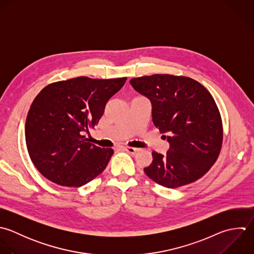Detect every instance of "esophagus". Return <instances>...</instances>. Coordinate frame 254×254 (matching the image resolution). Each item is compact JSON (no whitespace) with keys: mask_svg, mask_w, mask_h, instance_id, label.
I'll return each mask as SVG.
<instances>
[{"mask_svg":"<svg viewBox=\"0 0 254 254\" xmlns=\"http://www.w3.org/2000/svg\"><path fill=\"white\" fill-rule=\"evenodd\" d=\"M124 149H125L126 151L129 152V153H135V152L138 150V148L131 147V146H125V147H124Z\"/></svg>","mask_w":254,"mask_h":254,"instance_id":"1","label":"esophagus"}]
</instances>
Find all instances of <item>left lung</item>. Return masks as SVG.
I'll return each instance as SVG.
<instances>
[{"instance_id":"1","label":"left lung","mask_w":254,"mask_h":254,"mask_svg":"<svg viewBox=\"0 0 254 254\" xmlns=\"http://www.w3.org/2000/svg\"><path fill=\"white\" fill-rule=\"evenodd\" d=\"M129 82L150 100L153 124L170 143L164 155L152 151L145 174L166 188L202 178L217 161L223 144L222 117L211 93L186 76L154 74Z\"/></svg>"}]
</instances>
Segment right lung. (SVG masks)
I'll use <instances>...</instances> for the list:
<instances>
[{"label":"right lung","instance_id":"obj_1","mask_svg":"<svg viewBox=\"0 0 254 254\" xmlns=\"http://www.w3.org/2000/svg\"><path fill=\"white\" fill-rule=\"evenodd\" d=\"M127 77H77L51 83L34 98L25 121V142L35 168L49 181L81 187L107 167L114 150L89 142L107 102Z\"/></svg>","mask_w":254,"mask_h":254}]
</instances>
